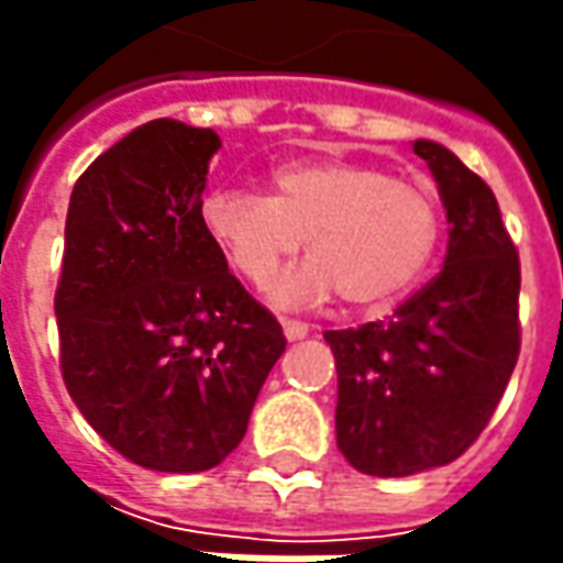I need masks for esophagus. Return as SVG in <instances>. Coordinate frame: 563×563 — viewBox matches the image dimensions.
<instances>
[{"label": "esophagus", "mask_w": 563, "mask_h": 563, "mask_svg": "<svg viewBox=\"0 0 563 563\" xmlns=\"http://www.w3.org/2000/svg\"><path fill=\"white\" fill-rule=\"evenodd\" d=\"M282 329H285L288 341H300V338L310 335V325L307 322H297V319H282Z\"/></svg>", "instance_id": "34e87169"}]
</instances>
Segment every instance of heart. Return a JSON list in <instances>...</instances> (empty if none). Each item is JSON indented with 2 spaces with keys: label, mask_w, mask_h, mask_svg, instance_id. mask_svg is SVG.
<instances>
[{
  "label": "heart",
  "mask_w": 563,
  "mask_h": 563,
  "mask_svg": "<svg viewBox=\"0 0 563 563\" xmlns=\"http://www.w3.org/2000/svg\"><path fill=\"white\" fill-rule=\"evenodd\" d=\"M203 231L250 288L266 291L307 238L310 263L278 288L285 303L335 291L354 310L388 307L429 269L442 241V209L420 181L351 159L275 168L269 197L216 190Z\"/></svg>",
  "instance_id": "b5f03b06"
}]
</instances>
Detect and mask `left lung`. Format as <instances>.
I'll list each match as a JSON object with an SVG mask.
<instances>
[{
    "instance_id": "1",
    "label": "left lung",
    "mask_w": 563,
    "mask_h": 563,
    "mask_svg": "<svg viewBox=\"0 0 563 563\" xmlns=\"http://www.w3.org/2000/svg\"><path fill=\"white\" fill-rule=\"evenodd\" d=\"M444 209V269L395 316L325 332L341 454L369 476L457 461L486 429L520 357V256L492 187L451 150L417 141Z\"/></svg>"
}]
</instances>
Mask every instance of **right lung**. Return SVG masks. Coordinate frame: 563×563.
Returning <instances> with one entry per match:
<instances>
[{"label":"right lung","instance_id":"right-lung-1","mask_svg":"<svg viewBox=\"0 0 563 563\" xmlns=\"http://www.w3.org/2000/svg\"><path fill=\"white\" fill-rule=\"evenodd\" d=\"M212 128L156 119L77 178L55 288L65 388L131 464L200 473L247 432L278 319L203 231Z\"/></svg>","mask_w":563,"mask_h":563}]
</instances>
